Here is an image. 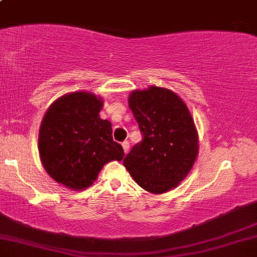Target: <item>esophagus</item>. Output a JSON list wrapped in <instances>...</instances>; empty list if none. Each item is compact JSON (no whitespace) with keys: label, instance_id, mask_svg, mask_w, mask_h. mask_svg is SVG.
Instances as JSON below:
<instances>
[{"label":"esophagus","instance_id":"obj_1","mask_svg":"<svg viewBox=\"0 0 257 257\" xmlns=\"http://www.w3.org/2000/svg\"><path fill=\"white\" fill-rule=\"evenodd\" d=\"M122 148H123V150H124V152H128L129 151V143L128 142H123L122 143Z\"/></svg>","mask_w":257,"mask_h":257}]
</instances>
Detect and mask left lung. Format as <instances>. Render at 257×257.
Instances as JSON below:
<instances>
[{
  "label": "left lung",
  "instance_id": "8db88e82",
  "mask_svg": "<svg viewBox=\"0 0 257 257\" xmlns=\"http://www.w3.org/2000/svg\"><path fill=\"white\" fill-rule=\"evenodd\" d=\"M128 105L143 139L123 160L124 167L144 190L167 193L188 176L199 154L190 111L176 92L155 85L132 91Z\"/></svg>",
  "mask_w": 257,
  "mask_h": 257
}]
</instances>
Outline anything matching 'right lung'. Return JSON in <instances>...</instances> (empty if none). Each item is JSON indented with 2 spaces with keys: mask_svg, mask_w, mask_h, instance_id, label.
<instances>
[{
  "mask_svg": "<svg viewBox=\"0 0 257 257\" xmlns=\"http://www.w3.org/2000/svg\"><path fill=\"white\" fill-rule=\"evenodd\" d=\"M103 100L90 91L63 95L51 103L39 129V155L51 178L72 190L94 184L106 163L122 161L112 124L100 118Z\"/></svg>",
  "mask_w": 257,
  "mask_h": 257,
  "instance_id": "obj_1",
  "label": "right lung"
}]
</instances>
